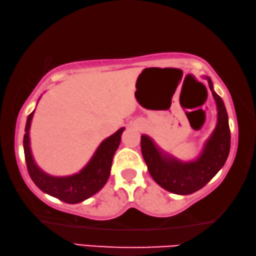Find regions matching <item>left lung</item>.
Instances as JSON below:
<instances>
[{
    "label": "left lung",
    "instance_id": "1",
    "mask_svg": "<svg viewBox=\"0 0 256 256\" xmlns=\"http://www.w3.org/2000/svg\"><path fill=\"white\" fill-rule=\"evenodd\" d=\"M206 78L216 102L218 124L198 160L186 163L179 161L162 154L150 137H140L142 154L150 174L162 188L178 195H190L203 188L224 166L229 156L230 129L227 111L222 98L213 90L211 79Z\"/></svg>",
    "mask_w": 256,
    "mask_h": 256
}]
</instances>
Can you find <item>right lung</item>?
Segmentation results:
<instances>
[{"label": "right lung", "instance_id": "1", "mask_svg": "<svg viewBox=\"0 0 256 256\" xmlns=\"http://www.w3.org/2000/svg\"><path fill=\"white\" fill-rule=\"evenodd\" d=\"M32 114L34 111L27 118L24 128L26 134L24 136V150L28 174L35 185L46 194L69 204L82 202L102 190L110 176L113 156L120 144L121 134L124 128H120L118 132L100 143L93 158L80 172L69 177H52L43 172L36 166L32 156L29 146V128Z\"/></svg>", "mask_w": 256, "mask_h": 256}]
</instances>
